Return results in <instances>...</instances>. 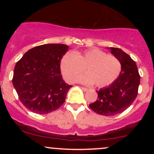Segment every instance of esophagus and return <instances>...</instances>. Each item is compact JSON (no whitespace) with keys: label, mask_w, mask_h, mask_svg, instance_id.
<instances>
[{"label":"esophagus","mask_w":154,"mask_h":154,"mask_svg":"<svg viewBox=\"0 0 154 154\" xmlns=\"http://www.w3.org/2000/svg\"><path fill=\"white\" fill-rule=\"evenodd\" d=\"M81 89H82V91H84V92H87V91H88V88H83V87H81Z\"/></svg>","instance_id":"esophagus-1"}]
</instances>
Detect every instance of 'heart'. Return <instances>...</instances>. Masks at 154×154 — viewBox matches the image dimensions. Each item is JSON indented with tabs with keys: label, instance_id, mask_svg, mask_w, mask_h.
<instances>
[{
	"label": "heart",
	"instance_id": "b5f03b06",
	"mask_svg": "<svg viewBox=\"0 0 154 154\" xmlns=\"http://www.w3.org/2000/svg\"><path fill=\"white\" fill-rule=\"evenodd\" d=\"M85 68L87 73L79 78ZM122 69L121 63L113 55L98 48L79 52L67 53L61 61V70L67 81L85 85L95 83L97 87H105L116 80Z\"/></svg>",
	"mask_w": 154,
	"mask_h": 154
}]
</instances>
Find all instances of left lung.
<instances>
[{
	"label": "left lung",
	"instance_id": "8db88e82",
	"mask_svg": "<svg viewBox=\"0 0 154 154\" xmlns=\"http://www.w3.org/2000/svg\"><path fill=\"white\" fill-rule=\"evenodd\" d=\"M119 59L122 69L119 77L108 87L100 88L98 98L89 106L97 114L114 116L123 112L137 97L140 77L136 63L128 54L117 48H107Z\"/></svg>",
	"mask_w": 154,
	"mask_h": 154
}]
</instances>
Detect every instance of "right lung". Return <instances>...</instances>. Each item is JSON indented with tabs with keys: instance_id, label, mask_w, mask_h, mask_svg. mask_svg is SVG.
Wrapping results in <instances>:
<instances>
[{
	"instance_id": "right-lung-1",
	"label": "right lung",
	"mask_w": 154,
	"mask_h": 154,
	"mask_svg": "<svg viewBox=\"0 0 154 154\" xmlns=\"http://www.w3.org/2000/svg\"><path fill=\"white\" fill-rule=\"evenodd\" d=\"M68 50L64 44H44L28 51L16 63L12 82L29 111L46 114L64 103L72 86L63 79L60 64Z\"/></svg>"
}]
</instances>
